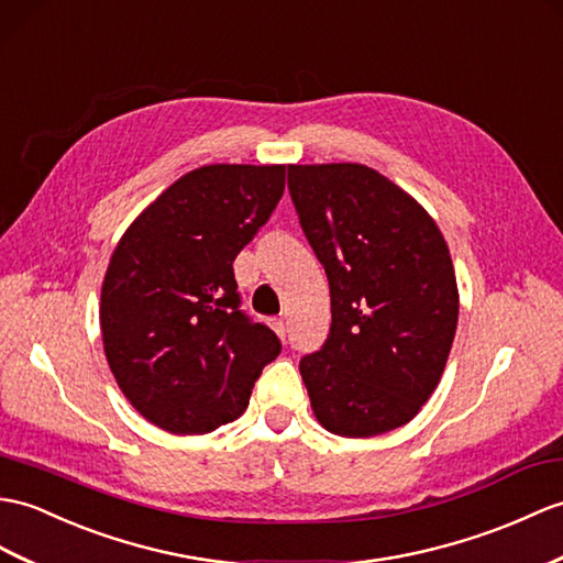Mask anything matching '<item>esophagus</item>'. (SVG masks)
Returning a JSON list of instances; mask_svg holds the SVG:
<instances>
[{"instance_id":"34e87169","label":"esophagus","mask_w":563,"mask_h":563,"mask_svg":"<svg viewBox=\"0 0 563 563\" xmlns=\"http://www.w3.org/2000/svg\"><path fill=\"white\" fill-rule=\"evenodd\" d=\"M273 329H276V333H278L280 338H285V333H287V321H285V319H276V321H273Z\"/></svg>"}]
</instances>
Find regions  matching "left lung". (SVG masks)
<instances>
[{
  "instance_id": "left-lung-1",
  "label": "left lung",
  "mask_w": 563,
  "mask_h": 563,
  "mask_svg": "<svg viewBox=\"0 0 563 563\" xmlns=\"http://www.w3.org/2000/svg\"><path fill=\"white\" fill-rule=\"evenodd\" d=\"M287 187L331 287V333L299 362L313 417L347 439L408 424L439 386L459 325L446 240L367 165H287Z\"/></svg>"
}]
</instances>
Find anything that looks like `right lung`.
<instances>
[{
    "label": "right lung",
    "mask_w": 563,
    "mask_h": 563,
    "mask_svg": "<svg viewBox=\"0 0 563 563\" xmlns=\"http://www.w3.org/2000/svg\"><path fill=\"white\" fill-rule=\"evenodd\" d=\"M285 165H203L148 203L117 242L100 292L110 372L169 434H208L246 410L280 341L240 311L232 261L271 218Z\"/></svg>",
    "instance_id": "add662e5"
}]
</instances>
